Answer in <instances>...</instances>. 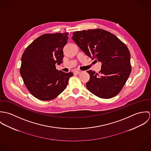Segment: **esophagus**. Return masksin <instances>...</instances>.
I'll use <instances>...</instances> for the list:
<instances>
[{"instance_id": "1", "label": "esophagus", "mask_w": 151, "mask_h": 151, "mask_svg": "<svg viewBox=\"0 0 151 151\" xmlns=\"http://www.w3.org/2000/svg\"><path fill=\"white\" fill-rule=\"evenodd\" d=\"M81 72H82L81 71L77 70V71H74V73H76V74H80Z\"/></svg>"}]
</instances>
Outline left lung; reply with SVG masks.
<instances>
[{
  "label": "left lung",
  "instance_id": "left-lung-1",
  "mask_svg": "<svg viewBox=\"0 0 151 151\" xmlns=\"http://www.w3.org/2000/svg\"><path fill=\"white\" fill-rule=\"evenodd\" d=\"M71 38L85 54L102 63L99 74L88 70L86 88L103 99L117 95L131 71L130 53L127 46L116 36L102 29L76 31Z\"/></svg>",
  "mask_w": 151,
  "mask_h": 151
}]
</instances>
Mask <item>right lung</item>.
<instances>
[{"mask_svg":"<svg viewBox=\"0 0 151 151\" xmlns=\"http://www.w3.org/2000/svg\"><path fill=\"white\" fill-rule=\"evenodd\" d=\"M68 35V32L45 34L31 43L22 55L20 72L24 83L40 100L49 101L57 97L73 75L71 72L58 71L55 66L63 62V49Z\"/></svg>","mask_w":151,"mask_h":151,"instance_id":"add662e5","label":"right lung"}]
</instances>
